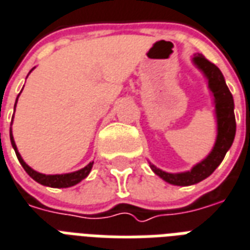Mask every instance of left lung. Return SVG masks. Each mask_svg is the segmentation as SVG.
Returning a JSON list of instances; mask_svg holds the SVG:
<instances>
[{
    "instance_id": "left-lung-1",
    "label": "left lung",
    "mask_w": 250,
    "mask_h": 250,
    "mask_svg": "<svg viewBox=\"0 0 250 250\" xmlns=\"http://www.w3.org/2000/svg\"><path fill=\"white\" fill-rule=\"evenodd\" d=\"M194 62L207 76L209 89L214 93L215 104H216L215 106L216 118H218V139L215 143L214 149L207 156V159L203 160L202 163L195 165L191 170L186 171V173L171 174V173L160 170L155 165L150 164L152 170L155 171L157 176H160L169 184L177 185V186H188V185L198 184L211 176L223 161L227 150L231 148L236 133L233 97L227 86L222 72L218 66L207 60L201 53L194 56Z\"/></svg>"
}]
</instances>
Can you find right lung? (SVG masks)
Instances as JSON below:
<instances>
[{"mask_svg":"<svg viewBox=\"0 0 250 250\" xmlns=\"http://www.w3.org/2000/svg\"><path fill=\"white\" fill-rule=\"evenodd\" d=\"M19 97V95H18ZM18 100V98H17ZM17 104V102H15ZM10 140H11V146L14 148L15 155L18 157L19 163L23 167V169L26 170L28 176L31 177L32 180H35L36 182L39 184L44 185V186H49V188H70V186H74L76 184H79L80 181H83L85 177H87V174L90 173L91 167H93V163H90L89 165L81 169V170L74 171V173H69V174H55V176H45V174H42V173H38L34 169L28 167L27 164L24 163L21 155L18 153L17 150V146H15L14 139H13V135H11V129H10Z\"/></svg>","mask_w":250,"mask_h":250,"instance_id":"add662e5","label":"right lung"}]
</instances>
